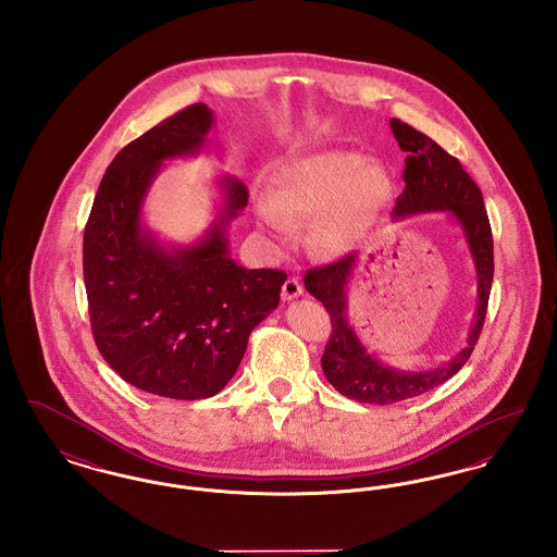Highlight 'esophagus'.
I'll return each instance as SVG.
<instances>
[{
    "label": "esophagus",
    "mask_w": 557,
    "mask_h": 557,
    "mask_svg": "<svg viewBox=\"0 0 557 557\" xmlns=\"http://www.w3.org/2000/svg\"><path fill=\"white\" fill-rule=\"evenodd\" d=\"M300 294H302V284L298 282V277H288V280L284 282V286H282L284 300H294V298H298Z\"/></svg>",
    "instance_id": "obj_1"
}]
</instances>
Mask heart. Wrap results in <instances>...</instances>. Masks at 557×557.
I'll use <instances>...</instances> for the list:
<instances>
[{
    "label": "heart",
    "mask_w": 557,
    "mask_h": 557,
    "mask_svg": "<svg viewBox=\"0 0 557 557\" xmlns=\"http://www.w3.org/2000/svg\"><path fill=\"white\" fill-rule=\"evenodd\" d=\"M393 180L359 152L327 148L284 162L271 194L257 205L261 225L290 238L294 221H315V244L325 255H345L370 238L393 200Z\"/></svg>",
    "instance_id": "obj_1"
}]
</instances>
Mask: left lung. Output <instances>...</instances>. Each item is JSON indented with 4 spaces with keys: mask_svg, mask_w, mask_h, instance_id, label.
Listing matches in <instances>:
<instances>
[{
    "mask_svg": "<svg viewBox=\"0 0 557 557\" xmlns=\"http://www.w3.org/2000/svg\"><path fill=\"white\" fill-rule=\"evenodd\" d=\"M391 129L400 150L407 152L403 171L405 189L397 198L393 216L405 219L422 212H450L466 236L476 267L478 305L468 345L447 363L434 370H398L371 355L346 315V286L359 257L346 255L336 263L307 271L305 288L323 302L332 319V338L323 350L321 370L341 395L373 405H391L424 395L466 366L484 325L495 271L491 223L484 211L482 191L474 180L463 171L459 160L450 157L424 133L398 119H391Z\"/></svg>",
    "mask_w": 557,
    "mask_h": 557,
    "instance_id": "left-lung-1",
    "label": "left lung"
}]
</instances>
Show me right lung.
Returning a JSON list of instances; mask_svg holds the SVG:
<instances>
[{
    "instance_id": "1",
    "label": "right lung",
    "mask_w": 557,
    "mask_h": 557,
    "mask_svg": "<svg viewBox=\"0 0 557 557\" xmlns=\"http://www.w3.org/2000/svg\"><path fill=\"white\" fill-rule=\"evenodd\" d=\"M214 116L191 104L127 144L100 182L83 234V277L96 345L125 382L159 397L216 395L238 371L250 332L277 309L286 273L232 259L227 227L248 189L223 175L207 234L164 246L141 207L164 160L200 154Z\"/></svg>"
}]
</instances>
